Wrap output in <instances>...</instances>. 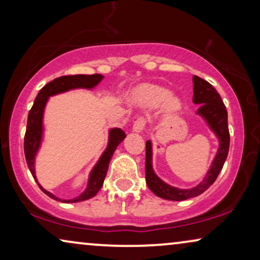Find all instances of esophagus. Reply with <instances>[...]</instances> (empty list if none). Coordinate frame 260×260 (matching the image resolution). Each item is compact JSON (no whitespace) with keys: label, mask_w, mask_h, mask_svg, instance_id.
Segmentation results:
<instances>
[{"label":"esophagus","mask_w":260,"mask_h":260,"mask_svg":"<svg viewBox=\"0 0 260 260\" xmlns=\"http://www.w3.org/2000/svg\"><path fill=\"white\" fill-rule=\"evenodd\" d=\"M145 123H147V120H145L144 117H138V118L134 122V125H133L134 131H136V133H141V131H143L145 127Z\"/></svg>","instance_id":"esophagus-1"}]
</instances>
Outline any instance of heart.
<instances>
[{
  "label": "heart",
  "instance_id": "1",
  "mask_svg": "<svg viewBox=\"0 0 260 260\" xmlns=\"http://www.w3.org/2000/svg\"><path fill=\"white\" fill-rule=\"evenodd\" d=\"M141 102L145 106L157 108L168 102L169 110H176L179 108V101L175 98H170V92L165 87L157 85H148L141 90Z\"/></svg>",
  "mask_w": 260,
  "mask_h": 260
}]
</instances>
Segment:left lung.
I'll return each mask as SVG.
<instances>
[{"instance_id": "1", "label": "left lung", "mask_w": 260, "mask_h": 260, "mask_svg": "<svg viewBox=\"0 0 260 260\" xmlns=\"http://www.w3.org/2000/svg\"><path fill=\"white\" fill-rule=\"evenodd\" d=\"M193 103L200 104L197 113L204 117L211 129L214 131L219 138L220 145L211 169L204 181L191 189H179L163 182L152 170L151 166V142L145 143V181L148 187L158 198L172 201H183L187 199L195 198L204 193L214 183L219 173L221 172L223 163L226 161L230 149V131L227 124V110L221 97L208 81L201 79L200 77H193Z\"/></svg>"}]
</instances>
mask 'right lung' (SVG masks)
Segmentation results:
<instances>
[{
	"label": "right lung",
	"mask_w": 260,
	"mask_h": 260,
	"mask_svg": "<svg viewBox=\"0 0 260 260\" xmlns=\"http://www.w3.org/2000/svg\"><path fill=\"white\" fill-rule=\"evenodd\" d=\"M103 79L102 74H74V76H62L59 78H55L54 80L49 81L47 85H45L39 92L37 98H35L34 104L31 106L29 113H28V119H27V129L26 134H24V156H26V161L29 168L31 175L37 181L39 184L37 176H35V168H34V162H35V155L39 150L41 143V137H42V116H44V110L45 105L48 101V97L51 95L61 93V92L72 90V88H92L97 85L99 81ZM125 133L122 129L115 127V129L110 130L109 135V144L104 154L102 155V157L99 158V161L92 172L90 174V179H88V184L86 189L83 194H80L79 197L72 200H61L54 197L52 193L45 190L40 184V189L44 191L46 195H48L49 198L54 199V200L62 201V202H80L85 201L87 199L93 198L95 194L98 193L101 189L103 183H104V179L108 173L109 163L111 159L113 152H115L117 145L125 138Z\"/></svg>",
	"instance_id": "obj_1"
}]
</instances>
